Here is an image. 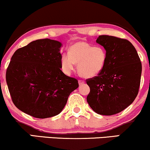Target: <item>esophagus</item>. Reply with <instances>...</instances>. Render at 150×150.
Instances as JSON below:
<instances>
[{"mask_svg": "<svg viewBox=\"0 0 150 150\" xmlns=\"http://www.w3.org/2000/svg\"><path fill=\"white\" fill-rule=\"evenodd\" d=\"M78 82H79V85H82V84H84L85 81L84 80H80V79H79V80L78 81Z\"/></svg>", "mask_w": 150, "mask_h": 150, "instance_id": "obj_1", "label": "esophagus"}]
</instances>
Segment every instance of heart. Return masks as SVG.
Masks as SVG:
<instances>
[{"label":"heart","mask_w":150,"mask_h":150,"mask_svg":"<svg viewBox=\"0 0 150 150\" xmlns=\"http://www.w3.org/2000/svg\"><path fill=\"white\" fill-rule=\"evenodd\" d=\"M107 53L101 47L79 41L71 46L69 53H65L60 60L62 71L69 75L78 64L77 70L81 77L91 78L98 75L105 67Z\"/></svg>","instance_id":"1"}]
</instances>
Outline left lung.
<instances>
[{
    "label": "left lung",
    "mask_w": 150,
    "mask_h": 150,
    "mask_svg": "<svg viewBox=\"0 0 150 150\" xmlns=\"http://www.w3.org/2000/svg\"><path fill=\"white\" fill-rule=\"evenodd\" d=\"M96 42L105 49L107 61L98 76L86 79L90 93L86 100L96 113L111 115L129 107L137 96L142 64L130 41L100 35Z\"/></svg>",
    "instance_id": "obj_1"
}]
</instances>
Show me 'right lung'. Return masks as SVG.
<instances>
[{
  "mask_svg": "<svg viewBox=\"0 0 150 150\" xmlns=\"http://www.w3.org/2000/svg\"><path fill=\"white\" fill-rule=\"evenodd\" d=\"M59 41L38 39L15 51L6 71L13 103L37 118L58 115L78 81L61 71Z\"/></svg>",
  "mask_w": 150,
  "mask_h": 150,
  "instance_id": "obj_1",
  "label": "right lung"
}]
</instances>
